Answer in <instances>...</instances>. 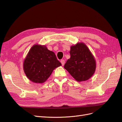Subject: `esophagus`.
I'll list each match as a JSON object with an SVG mask.
<instances>
[{"label":"esophagus","mask_w":122,"mask_h":122,"mask_svg":"<svg viewBox=\"0 0 122 122\" xmlns=\"http://www.w3.org/2000/svg\"><path fill=\"white\" fill-rule=\"evenodd\" d=\"M61 63L62 66H64V65H65V60H61Z\"/></svg>","instance_id":"34e87169"}]
</instances>
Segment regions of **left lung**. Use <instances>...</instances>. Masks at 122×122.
Wrapping results in <instances>:
<instances>
[{
  "label": "left lung",
  "mask_w": 122,
  "mask_h": 122,
  "mask_svg": "<svg viewBox=\"0 0 122 122\" xmlns=\"http://www.w3.org/2000/svg\"><path fill=\"white\" fill-rule=\"evenodd\" d=\"M70 53L71 57L64 68L78 82L91 78L96 71V61L87 46L83 42H78L71 46Z\"/></svg>",
  "instance_id": "1"
}]
</instances>
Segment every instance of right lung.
<instances>
[{
    "label": "right lung",
    "instance_id": "1",
    "mask_svg": "<svg viewBox=\"0 0 122 122\" xmlns=\"http://www.w3.org/2000/svg\"><path fill=\"white\" fill-rule=\"evenodd\" d=\"M61 66L54 52L45 45L35 44L28 51L23 64L24 73L36 83L45 82L53 70Z\"/></svg>",
    "mask_w": 122,
    "mask_h": 122
}]
</instances>
